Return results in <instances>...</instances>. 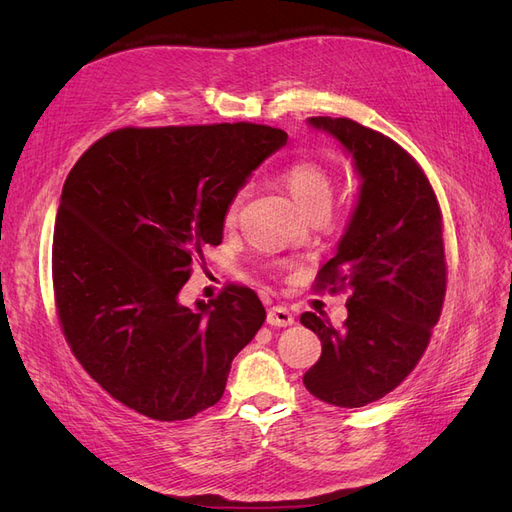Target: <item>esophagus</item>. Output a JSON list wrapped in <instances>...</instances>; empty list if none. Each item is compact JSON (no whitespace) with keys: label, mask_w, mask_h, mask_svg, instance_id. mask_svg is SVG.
I'll return each instance as SVG.
<instances>
[{"label":"esophagus","mask_w":512,"mask_h":512,"mask_svg":"<svg viewBox=\"0 0 512 512\" xmlns=\"http://www.w3.org/2000/svg\"><path fill=\"white\" fill-rule=\"evenodd\" d=\"M267 322L271 324V327H290V324L294 322V316L290 314L288 307L273 305L267 312Z\"/></svg>","instance_id":"34e87169"}]
</instances>
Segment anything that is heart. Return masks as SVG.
<instances>
[{
  "mask_svg": "<svg viewBox=\"0 0 512 512\" xmlns=\"http://www.w3.org/2000/svg\"><path fill=\"white\" fill-rule=\"evenodd\" d=\"M280 177H282V183L286 185V190L294 198V203L299 205L303 213H309L314 209H329L331 198H333V177H331V170L322 162L314 158L294 160L282 170ZM245 196H247V190L241 188L228 200V205L224 209L226 226L237 224L245 203Z\"/></svg>",
  "mask_w": 512,
  "mask_h": 512,
  "instance_id": "1",
  "label": "heart"
}]
</instances>
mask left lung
<instances>
[{"instance_id":"left-lung-1","label":"left lung","mask_w":512,"mask_h":512,"mask_svg":"<svg viewBox=\"0 0 512 512\" xmlns=\"http://www.w3.org/2000/svg\"><path fill=\"white\" fill-rule=\"evenodd\" d=\"M309 123L352 153L363 185L337 254L314 282L316 292H348V318L335 329L327 314H301L322 344L303 384L324 404L361 408L410 376L440 320L442 211L425 170L393 138L346 117Z\"/></svg>"}]
</instances>
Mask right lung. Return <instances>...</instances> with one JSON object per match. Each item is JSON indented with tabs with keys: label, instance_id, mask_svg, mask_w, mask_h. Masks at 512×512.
<instances>
[{
	"label": "right lung",
	"instance_id": "right-lung-1",
	"mask_svg": "<svg viewBox=\"0 0 512 512\" xmlns=\"http://www.w3.org/2000/svg\"><path fill=\"white\" fill-rule=\"evenodd\" d=\"M288 134L258 123L119 128L91 145L61 190L53 232L59 327L87 374L130 410L185 421L218 404L230 363L267 318L226 284L179 303L224 209Z\"/></svg>",
	"mask_w": 512,
	"mask_h": 512
}]
</instances>
